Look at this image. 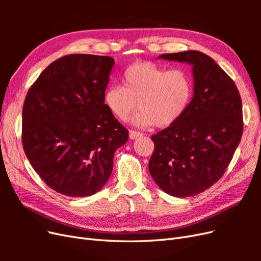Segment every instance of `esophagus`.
Instances as JSON below:
<instances>
[{"label": "esophagus", "instance_id": "esophagus-1", "mask_svg": "<svg viewBox=\"0 0 261 261\" xmlns=\"http://www.w3.org/2000/svg\"><path fill=\"white\" fill-rule=\"evenodd\" d=\"M143 134H141L140 132H137V130H129V138L130 139H135L137 137H140Z\"/></svg>", "mask_w": 261, "mask_h": 261}]
</instances>
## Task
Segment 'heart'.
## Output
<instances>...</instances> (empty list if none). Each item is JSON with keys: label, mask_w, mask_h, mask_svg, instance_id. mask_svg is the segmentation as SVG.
Returning a JSON list of instances; mask_svg holds the SVG:
<instances>
[{"label": "heart", "mask_w": 261, "mask_h": 261, "mask_svg": "<svg viewBox=\"0 0 261 261\" xmlns=\"http://www.w3.org/2000/svg\"><path fill=\"white\" fill-rule=\"evenodd\" d=\"M193 94L192 77L185 69H168L152 62H138L124 72L123 86L112 85L105 103L118 121H126L137 108L133 123L168 127L183 116Z\"/></svg>", "instance_id": "b5f03b06"}]
</instances>
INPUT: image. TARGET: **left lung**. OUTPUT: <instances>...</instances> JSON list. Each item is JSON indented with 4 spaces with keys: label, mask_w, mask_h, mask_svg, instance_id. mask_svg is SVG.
Instances as JSON below:
<instances>
[{
    "label": "left lung",
    "mask_w": 261,
    "mask_h": 261,
    "mask_svg": "<svg viewBox=\"0 0 261 261\" xmlns=\"http://www.w3.org/2000/svg\"><path fill=\"white\" fill-rule=\"evenodd\" d=\"M158 59L193 65L194 97L177 122L151 136L149 172L174 197L202 193L222 177L243 134L238 87L207 54L189 50Z\"/></svg>",
    "instance_id": "obj_1"
}]
</instances>
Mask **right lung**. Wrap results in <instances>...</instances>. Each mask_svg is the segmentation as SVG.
<instances>
[{
    "mask_svg": "<svg viewBox=\"0 0 261 261\" xmlns=\"http://www.w3.org/2000/svg\"><path fill=\"white\" fill-rule=\"evenodd\" d=\"M114 59L69 54L46 67L22 107L23 151L53 191L69 197L96 194L113 170L128 132L105 105Z\"/></svg>",
    "mask_w": 261,
    "mask_h": 261,
    "instance_id": "1",
    "label": "right lung"
}]
</instances>
